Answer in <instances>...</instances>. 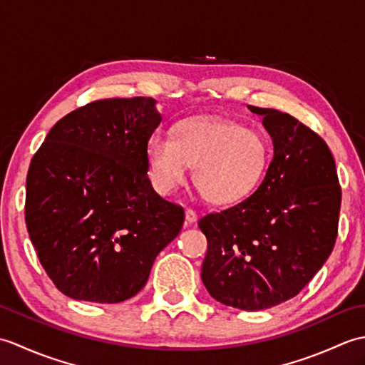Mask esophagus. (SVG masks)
Wrapping results in <instances>:
<instances>
[{
	"label": "esophagus",
	"instance_id": "esophagus-1",
	"mask_svg": "<svg viewBox=\"0 0 365 365\" xmlns=\"http://www.w3.org/2000/svg\"><path fill=\"white\" fill-rule=\"evenodd\" d=\"M196 221H197V213L195 210H191V208H187V210H185V226L188 227Z\"/></svg>",
	"mask_w": 365,
	"mask_h": 365
}]
</instances>
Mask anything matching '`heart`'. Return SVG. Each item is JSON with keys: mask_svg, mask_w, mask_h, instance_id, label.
Listing matches in <instances>:
<instances>
[{"mask_svg": "<svg viewBox=\"0 0 365 365\" xmlns=\"http://www.w3.org/2000/svg\"><path fill=\"white\" fill-rule=\"evenodd\" d=\"M153 188L169 195L187 178L208 202L234 204L259 187L269 165V145L255 130L234 120L191 118L177 123L174 138L153 135L147 141Z\"/></svg>", "mask_w": 365, "mask_h": 365, "instance_id": "b5f03b06", "label": "heart"}]
</instances>
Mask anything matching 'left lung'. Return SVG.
<instances>
[{
	"mask_svg": "<svg viewBox=\"0 0 365 365\" xmlns=\"http://www.w3.org/2000/svg\"><path fill=\"white\" fill-rule=\"evenodd\" d=\"M262 115L273 158L254 195L199 221L207 237L202 282L222 304L254 312L290 299L328 260L337 238L342 191L323 139L293 115Z\"/></svg>",
	"mask_w": 365,
	"mask_h": 365,
	"instance_id": "left-lung-1",
	"label": "left lung"
}]
</instances>
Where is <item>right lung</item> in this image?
Returning <instances> with one entry per match:
<instances>
[{
	"label": "right lung",
	"mask_w": 365,
	"mask_h": 365,
	"mask_svg": "<svg viewBox=\"0 0 365 365\" xmlns=\"http://www.w3.org/2000/svg\"><path fill=\"white\" fill-rule=\"evenodd\" d=\"M161 119L152 97L97 100L56 122L31 160L28 234L66 297L133 298L182 230L183 208L147 175V141Z\"/></svg>",
	"instance_id": "right-lung-1"
}]
</instances>
